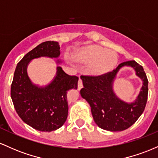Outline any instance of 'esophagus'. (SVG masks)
Returning <instances> with one entry per match:
<instances>
[{"instance_id": "1", "label": "esophagus", "mask_w": 158, "mask_h": 158, "mask_svg": "<svg viewBox=\"0 0 158 158\" xmlns=\"http://www.w3.org/2000/svg\"><path fill=\"white\" fill-rule=\"evenodd\" d=\"M82 81H81V78H79V81H78V90H81L82 88Z\"/></svg>"}]
</instances>
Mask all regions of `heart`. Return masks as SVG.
Masks as SVG:
<instances>
[{
    "label": "heart",
    "mask_w": 158,
    "mask_h": 158,
    "mask_svg": "<svg viewBox=\"0 0 158 158\" xmlns=\"http://www.w3.org/2000/svg\"><path fill=\"white\" fill-rule=\"evenodd\" d=\"M73 57L76 61L89 63L88 70L93 76H102L112 71L118 62L117 52L97 44L83 47L75 50Z\"/></svg>",
    "instance_id": "heart-1"
}]
</instances>
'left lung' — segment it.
<instances>
[{
	"label": "left lung",
	"instance_id": "left-lung-1",
	"mask_svg": "<svg viewBox=\"0 0 158 158\" xmlns=\"http://www.w3.org/2000/svg\"><path fill=\"white\" fill-rule=\"evenodd\" d=\"M124 66L134 69L143 81L140 92L133 102L123 101L113 90V84L118 71ZM84 88L81 97L90 106L94 122L99 128L109 131H121L129 128L140 117L148 97V79L143 67L135 61L121 63L112 72L100 77H83Z\"/></svg>",
	"mask_w": 158,
	"mask_h": 158
}]
</instances>
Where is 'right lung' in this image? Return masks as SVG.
<instances>
[{
	"instance_id": "1",
	"label": "right lung",
	"mask_w": 158,
	"mask_h": 158,
	"mask_svg": "<svg viewBox=\"0 0 158 158\" xmlns=\"http://www.w3.org/2000/svg\"><path fill=\"white\" fill-rule=\"evenodd\" d=\"M59 42L45 41L23 57L16 67L11 85V98L16 112L28 126L40 131H56L64 125L68 117L67 93L77 89L79 78L64 73L61 64ZM41 57L57 58L56 73L50 83L35 84L27 73L32 60Z\"/></svg>"
}]
</instances>
